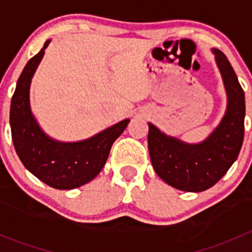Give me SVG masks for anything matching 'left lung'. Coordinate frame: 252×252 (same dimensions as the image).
Segmentation results:
<instances>
[{"mask_svg":"<svg viewBox=\"0 0 252 252\" xmlns=\"http://www.w3.org/2000/svg\"><path fill=\"white\" fill-rule=\"evenodd\" d=\"M228 94V108L220 126L202 144L188 145L168 138L149 123L150 158L167 184L184 191H204L228 172L244 140L245 95L224 53L213 50Z\"/></svg>","mask_w":252,"mask_h":252,"instance_id":"left-lung-1","label":"left lung"}]
</instances>
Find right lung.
I'll return each mask as SVG.
<instances>
[{"label": "right lung", "mask_w": 252, "mask_h": 252, "mask_svg": "<svg viewBox=\"0 0 252 252\" xmlns=\"http://www.w3.org/2000/svg\"><path fill=\"white\" fill-rule=\"evenodd\" d=\"M48 42L30 58L18 79L9 112L12 140L25 168L55 189L69 190L86 184L100 173L112 145L126 128L129 119L80 142L63 144L45 135L30 111L29 88Z\"/></svg>", "instance_id": "1"}]
</instances>
